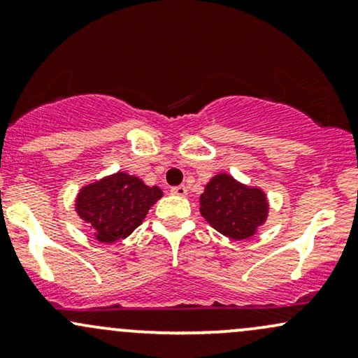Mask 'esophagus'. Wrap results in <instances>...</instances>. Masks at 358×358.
<instances>
[{"mask_svg":"<svg viewBox=\"0 0 358 358\" xmlns=\"http://www.w3.org/2000/svg\"><path fill=\"white\" fill-rule=\"evenodd\" d=\"M170 192L173 193V195H178V196H187V193H188L185 185H178V187H173Z\"/></svg>","mask_w":358,"mask_h":358,"instance_id":"34e87169","label":"esophagus"}]
</instances>
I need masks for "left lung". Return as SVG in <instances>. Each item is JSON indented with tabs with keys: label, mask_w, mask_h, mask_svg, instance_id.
Masks as SVG:
<instances>
[{
	"label": "left lung",
	"mask_w": 358,
	"mask_h": 358,
	"mask_svg": "<svg viewBox=\"0 0 358 358\" xmlns=\"http://www.w3.org/2000/svg\"><path fill=\"white\" fill-rule=\"evenodd\" d=\"M200 213L222 236L245 241L268 220L269 200L259 187L241 183L229 173H217L200 195Z\"/></svg>",
	"instance_id": "1"
}]
</instances>
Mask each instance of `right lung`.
<instances>
[{"mask_svg":"<svg viewBox=\"0 0 358 358\" xmlns=\"http://www.w3.org/2000/svg\"><path fill=\"white\" fill-rule=\"evenodd\" d=\"M162 196L159 187H150L126 171H116L85 183L76 196V212L90 227L94 239L114 244L131 236Z\"/></svg>","mask_w":358,"mask_h":358,"instance_id":"add662e5","label":"right lung"}]
</instances>
